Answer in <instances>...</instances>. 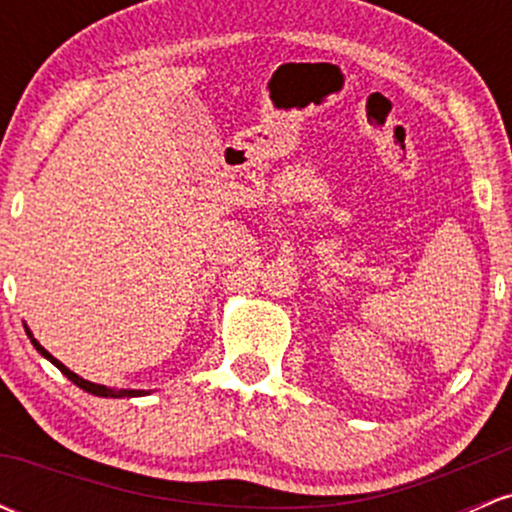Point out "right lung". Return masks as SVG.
<instances>
[{
	"label": "right lung",
	"instance_id": "add662e5",
	"mask_svg": "<svg viewBox=\"0 0 512 512\" xmlns=\"http://www.w3.org/2000/svg\"><path fill=\"white\" fill-rule=\"evenodd\" d=\"M23 327H26V325H23ZM26 334H28V339H31V344L35 346V351H38L40 356H45V358H48V361L52 363V366H57V368H60L62 373L67 375V378L72 380V383H74L76 387H81V390L91 392V395H96V397H113V399H122V397H142V395H149V392H144V390H115V387H105V385L91 383V380H84V378H79V375H76L74 370H69L67 366H64L62 361H57V358L52 356L48 349H43V346H40V342H38V339L33 337V332L28 330V327H26Z\"/></svg>",
	"mask_w": 512,
	"mask_h": 512
}]
</instances>
